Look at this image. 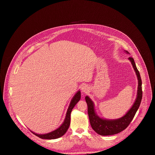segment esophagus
Returning a JSON list of instances; mask_svg holds the SVG:
<instances>
[{
	"label": "esophagus",
	"mask_w": 155,
	"mask_h": 155,
	"mask_svg": "<svg viewBox=\"0 0 155 155\" xmlns=\"http://www.w3.org/2000/svg\"><path fill=\"white\" fill-rule=\"evenodd\" d=\"M89 91V87H88L86 84H84L81 86V91L84 93H86Z\"/></svg>",
	"instance_id": "1"
}]
</instances>
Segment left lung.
I'll return each mask as SVG.
<instances>
[{
    "mask_svg": "<svg viewBox=\"0 0 155 155\" xmlns=\"http://www.w3.org/2000/svg\"><path fill=\"white\" fill-rule=\"evenodd\" d=\"M128 54L129 53L126 51ZM133 68L136 72L138 79V87L136 99L129 110V111L121 118L117 120H106L98 117L94 110V105L91 99L88 97H85L86 102L87 104V114L89 116L90 122L92 128L97 133L101 136H110L119 133L122 130H124L130 124L132 119L134 118L136 113L140 106L142 98V80L139 71L137 69L134 59L132 57L129 58Z\"/></svg>",
    "mask_w": 155,
    "mask_h": 155,
    "instance_id": "obj_1",
    "label": "left lung"
}]
</instances>
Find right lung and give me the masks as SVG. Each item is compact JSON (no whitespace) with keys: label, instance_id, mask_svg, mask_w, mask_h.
Returning a JSON list of instances; mask_svg holds the SVG:
<instances>
[{"label":"right lung","instance_id":"right-lung-1","mask_svg":"<svg viewBox=\"0 0 155 155\" xmlns=\"http://www.w3.org/2000/svg\"><path fill=\"white\" fill-rule=\"evenodd\" d=\"M80 99H81V93L80 91H78L72 98L71 102V104L69 106V108L68 109L67 114H66L64 121L59 127H58V129H56V130L51 132H49V133L45 134H38L32 131L31 132L36 136L43 139H58L59 137H62L65 132H67L68 129H69V127L71 123V112L73 108L77 104V102L80 100Z\"/></svg>","mask_w":155,"mask_h":155}]
</instances>
